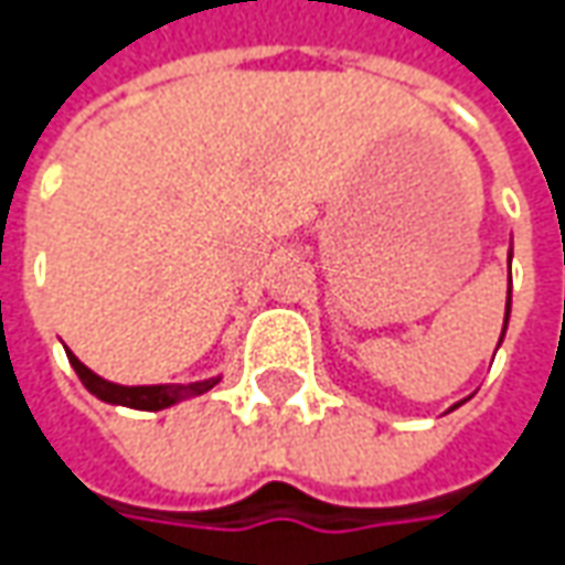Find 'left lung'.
Here are the masks:
<instances>
[{
    "instance_id": "1",
    "label": "left lung",
    "mask_w": 565,
    "mask_h": 565,
    "mask_svg": "<svg viewBox=\"0 0 565 565\" xmlns=\"http://www.w3.org/2000/svg\"><path fill=\"white\" fill-rule=\"evenodd\" d=\"M510 264H512V245H510ZM510 282H512V279H510ZM510 308H512V292L507 295V315H503V333H500V342H503V337H507V323H510ZM500 342H497V349H500ZM462 402H466V399H462ZM462 402L449 405V412H452V408H459Z\"/></svg>"
}]
</instances>
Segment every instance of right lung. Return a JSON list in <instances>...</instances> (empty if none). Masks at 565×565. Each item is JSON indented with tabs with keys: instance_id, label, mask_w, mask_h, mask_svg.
Returning a JSON list of instances; mask_svg holds the SVG:
<instances>
[{
	"instance_id": "add662e5",
	"label": "right lung",
	"mask_w": 565,
	"mask_h": 565,
	"mask_svg": "<svg viewBox=\"0 0 565 565\" xmlns=\"http://www.w3.org/2000/svg\"><path fill=\"white\" fill-rule=\"evenodd\" d=\"M68 361L75 367V374L81 377V383L97 396V399L109 402V405H125V408H138V412H163L169 405H179V402L194 399V396H204L206 390H213L223 374L216 377L198 380V383H153V386H121V383H113V380H103L99 374H94L87 364L68 352Z\"/></svg>"
}]
</instances>
